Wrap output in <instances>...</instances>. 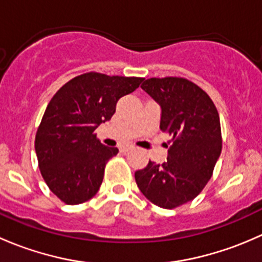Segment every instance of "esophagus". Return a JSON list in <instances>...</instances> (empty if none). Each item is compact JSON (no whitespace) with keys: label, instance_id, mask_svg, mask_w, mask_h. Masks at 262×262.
<instances>
[{"label":"esophagus","instance_id":"1","mask_svg":"<svg viewBox=\"0 0 262 262\" xmlns=\"http://www.w3.org/2000/svg\"><path fill=\"white\" fill-rule=\"evenodd\" d=\"M130 149H133V146H123L120 148L121 152H128V150H130Z\"/></svg>","mask_w":262,"mask_h":262}]
</instances>
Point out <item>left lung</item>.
Listing matches in <instances>:
<instances>
[{"mask_svg": "<svg viewBox=\"0 0 262 262\" xmlns=\"http://www.w3.org/2000/svg\"><path fill=\"white\" fill-rule=\"evenodd\" d=\"M141 87L161 106L160 128L172 139L166 162L149 161L134 176L149 202L173 209L195 199L212 178L222 152L219 114L207 92L186 78H148Z\"/></svg>", "mask_w": 262, "mask_h": 262, "instance_id": "8db88e82", "label": "left lung"}]
</instances>
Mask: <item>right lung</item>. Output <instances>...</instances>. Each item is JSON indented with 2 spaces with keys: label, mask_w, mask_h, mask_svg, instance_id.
Wrapping results in <instances>:
<instances>
[{
  "label": "right lung",
  "mask_w": 262,
  "mask_h": 262,
  "mask_svg": "<svg viewBox=\"0 0 262 262\" xmlns=\"http://www.w3.org/2000/svg\"><path fill=\"white\" fill-rule=\"evenodd\" d=\"M143 80L89 72L52 97L36 132L35 152L44 181L66 204H81L99 191L106 162L119 149L104 146L95 129L112 119L118 100Z\"/></svg>",
  "instance_id": "obj_1"
}]
</instances>
